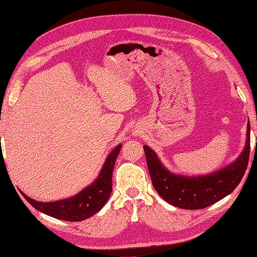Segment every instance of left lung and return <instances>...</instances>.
<instances>
[{"instance_id": "left-lung-1", "label": "left lung", "mask_w": 257, "mask_h": 257, "mask_svg": "<svg viewBox=\"0 0 257 257\" xmlns=\"http://www.w3.org/2000/svg\"><path fill=\"white\" fill-rule=\"evenodd\" d=\"M250 127L247 123L245 147L235 160L219 170L202 176L173 173L162 165L150 147L144 146L151 181L161 198L173 206L199 210L216 203L232 193L244 176L248 165Z\"/></svg>"}]
</instances>
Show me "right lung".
Masks as SVG:
<instances>
[{"label": "right lung", "instance_id": "obj_1", "mask_svg": "<svg viewBox=\"0 0 257 257\" xmlns=\"http://www.w3.org/2000/svg\"><path fill=\"white\" fill-rule=\"evenodd\" d=\"M120 149H121V144L114 147V149L108 155L95 181L70 198L54 202H41L31 199L22 191L21 193L36 210L55 219L69 222L89 219L102 209L110 196L112 190V170Z\"/></svg>", "mask_w": 257, "mask_h": 257}]
</instances>
